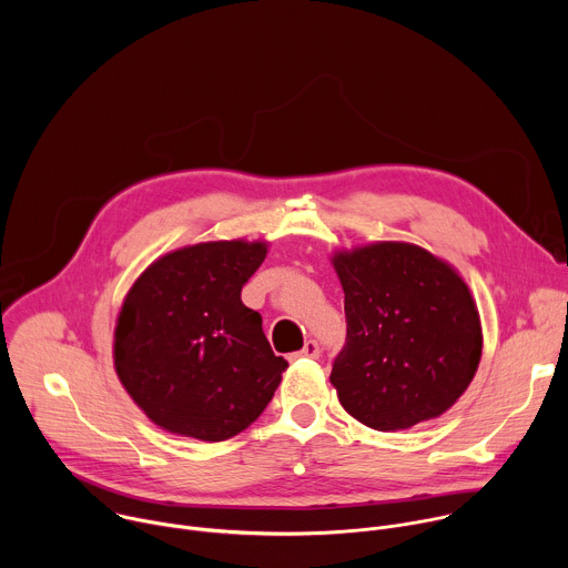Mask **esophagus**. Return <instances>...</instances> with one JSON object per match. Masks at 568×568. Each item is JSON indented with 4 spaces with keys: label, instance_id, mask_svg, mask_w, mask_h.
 <instances>
[{
    "label": "esophagus",
    "instance_id": "34e87169",
    "mask_svg": "<svg viewBox=\"0 0 568 568\" xmlns=\"http://www.w3.org/2000/svg\"><path fill=\"white\" fill-rule=\"evenodd\" d=\"M318 353H321L318 344H316L314 339H310V342H305V346H303L294 357H310V359H316V357H318Z\"/></svg>",
    "mask_w": 568,
    "mask_h": 568
}]
</instances>
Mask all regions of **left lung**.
<instances>
[{
	"instance_id": "left-lung-1",
	"label": "left lung",
	"mask_w": 568,
	"mask_h": 568,
	"mask_svg": "<svg viewBox=\"0 0 568 568\" xmlns=\"http://www.w3.org/2000/svg\"><path fill=\"white\" fill-rule=\"evenodd\" d=\"M333 267L348 323L331 373L342 407L377 432L443 416L474 379L483 351L463 276L397 240L335 252Z\"/></svg>"
}]
</instances>
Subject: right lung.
<instances>
[{
	"label": "right lung",
	"mask_w": 568,
	"mask_h": 568,
	"mask_svg": "<svg viewBox=\"0 0 568 568\" xmlns=\"http://www.w3.org/2000/svg\"><path fill=\"white\" fill-rule=\"evenodd\" d=\"M265 256V240L197 242L156 258L128 290L114 371L156 427L220 443L265 412L287 362L240 298Z\"/></svg>",
	"instance_id": "right-lung-1"
}]
</instances>
